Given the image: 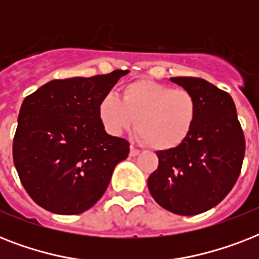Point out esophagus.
Returning a JSON list of instances; mask_svg holds the SVG:
<instances>
[{
  "instance_id": "obj_1",
  "label": "esophagus",
  "mask_w": 259,
  "mask_h": 259,
  "mask_svg": "<svg viewBox=\"0 0 259 259\" xmlns=\"http://www.w3.org/2000/svg\"><path fill=\"white\" fill-rule=\"evenodd\" d=\"M138 154H140V149L134 148L133 145L130 146V156H132V157H136V156H138Z\"/></svg>"
}]
</instances>
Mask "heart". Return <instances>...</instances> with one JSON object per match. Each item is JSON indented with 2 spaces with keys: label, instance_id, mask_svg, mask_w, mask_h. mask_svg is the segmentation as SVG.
<instances>
[{
  "label": "heart",
  "instance_id": "1",
  "mask_svg": "<svg viewBox=\"0 0 259 259\" xmlns=\"http://www.w3.org/2000/svg\"><path fill=\"white\" fill-rule=\"evenodd\" d=\"M197 115L195 98L185 89L138 80L122 89V97L107 94L99 103L106 130L119 136L136 126L153 149L168 150L187 140Z\"/></svg>",
  "mask_w": 259,
  "mask_h": 259
}]
</instances>
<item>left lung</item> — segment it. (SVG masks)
Instances as JSON below:
<instances>
[{"label": "left lung", "instance_id": "left-lung-1", "mask_svg": "<svg viewBox=\"0 0 259 259\" xmlns=\"http://www.w3.org/2000/svg\"><path fill=\"white\" fill-rule=\"evenodd\" d=\"M192 94L197 115L181 145L156 152L158 168L148 179L153 199L177 215H197L233 189L245 157V137L233 98L200 78H170Z\"/></svg>", "mask_w": 259, "mask_h": 259}]
</instances>
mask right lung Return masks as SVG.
<instances>
[{"label":"right lung","instance_id":"add662e5","mask_svg":"<svg viewBox=\"0 0 259 259\" xmlns=\"http://www.w3.org/2000/svg\"><path fill=\"white\" fill-rule=\"evenodd\" d=\"M129 71L55 79L24 99L13 140V161L34 203L60 215L91 208L129 142L105 132L99 103Z\"/></svg>","mask_w":259,"mask_h":259}]
</instances>
